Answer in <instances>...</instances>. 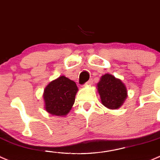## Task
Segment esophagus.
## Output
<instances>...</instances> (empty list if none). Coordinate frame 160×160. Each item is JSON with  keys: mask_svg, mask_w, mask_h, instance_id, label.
Segmentation results:
<instances>
[{"mask_svg": "<svg viewBox=\"0 0 160 160\" xmlns=\"http://www.w3.org/2000/svg\"><path fill=\"white\" fill-rule=\"evenodd\" d=\"M92 84H93V80H90L85 83V86H86V87H90V86H91Z\"/></svg>", "mask_w": 160, "mask_h": 160, "instance_id": "1", "label": "esophagus"}]
</instances>
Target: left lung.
<instances>
[{
  "label": "left lung",
  "mask_w": 160,
  "mask_h": 160,
  "mask_svg": "<svg viewBox=\"0 0 160 160\" xmlns=\"http://www.w3.org/2000/svg\"><path fill=\"white\" fill-rule=\"evenodd\" d=\"M97 89L102 104L110 110L121 107L128 96L127 87L122 80L110 73L100 77Z\"/></svg>",
  "instance_id": "8db88e82"
}]
</instances>
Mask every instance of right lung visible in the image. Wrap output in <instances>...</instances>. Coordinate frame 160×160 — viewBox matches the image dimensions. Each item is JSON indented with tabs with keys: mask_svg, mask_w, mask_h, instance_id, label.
<instances>
[{
	"mask_svg": "<svg viewBox=\"0 0 160 160\" xmlns=\"http://www.w3.org/2000/svg\"><path fill=\"white\" fill-rule=\"evenodd\" d=\"M77 91L75 82L64 76L52 80L43 90L45 110L51 115L66 117L74 103Z\"/></svg>",
	"mask_w": 160,
	"mask_h": 160,
	"instance_id": "1",
	"label": "right lung"
}]
</instances>
